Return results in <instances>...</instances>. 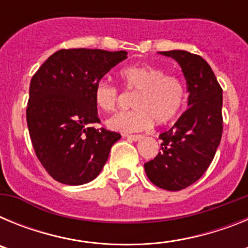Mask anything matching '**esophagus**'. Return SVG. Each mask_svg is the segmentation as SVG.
I'll use <instances>...</instances> for the list:
<instances>
[{"mask_svg": "<svg viewBox=\"0 0 248 248\" xmlns=\"http://www.w3.org/2000/svg\"><path fill=\"white\" fill-rule=\"evenodd\" d=\"M129 140H133V141H137V140H140L143 138V135H125Z\"/></svg>", "mask_w": 248, "mask_h": 248, "instance_id": "esophagus-1", "label": "esophagus"}]
</instances>
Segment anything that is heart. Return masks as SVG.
<instances>
[{"label":"heart","mask_w":248,"mask_h":248,"mask_svg":"<svg viewBox=\"0 0 248 248\" xmlns=\"http://www.w3.org/2000/svg\"><path fill=\"white\" fill-rule=\"evenodd\" d=\"M124 88L137 93L133 99L135 109L120 111L108 120L113 130L131 133L150 128L154 122L159 125L171 122L180 114L186 102V87L180 77L165 74L159 67L134 64L123 68L119 73ZM119 88L109 82L94 87V103L103 111H113L119 102Z\"/></svg>","instance_id":"b5f03b06"}]
</instances>
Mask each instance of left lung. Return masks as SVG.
<instances>
[{"label": "left lung", "mask_w": 248, "mask_h": 248, "mask_svg": "<svg viewBox=\"0 0 248 248\" xmlns=\"http://www.w3.org/2000/svg\"><path fill=\"white\" fill-rule=\"evenodd\" d=\"M184 72L189 109L170 130L161 133V151L144 164L157 187L179 191L200 179L214 160L222 137V88L209 63L186 50H165Z\"/></svg>", "instance_id": "left-lung-1"}]
</instances>
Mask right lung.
<instances>
[{"mask_svg":"<svg viewBox=\"0 0 248 248\" xmlns=\"http://www.w3.org/2000/svg\"><path fill=\"white\" fill-rule=\"evenodd\" d=\"M128 52L71 48L57 50L30 84L28 131L34 153L58 183L82 185L99 175L122 135L104 128L94 103V87Z\"/></svg>","mask_w":248,"mask_h":248,"instance_id":"1","label":"right lung"}]
</instances>
